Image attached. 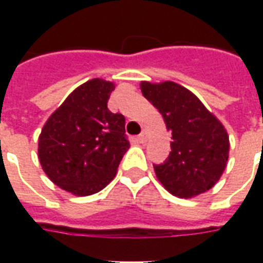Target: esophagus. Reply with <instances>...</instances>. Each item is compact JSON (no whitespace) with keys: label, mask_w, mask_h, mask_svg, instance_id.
Returning <instances> with one entry per match:
<instances>
[{"label":"esophagus","mask_w":263,"mask_h":263,"mask_svg":"<svg viewBox=\"0 0 263 263\" xmlns=\"http://www.w3.org/2000/svg\"><path fill=\"white\" fill-rule=\"evenodd\" d=\"M138 141L141 143H145L146 141H148V137H146V134H141L139 137H138Z\"/></svg>","instance_id":"34e87169"}]
</instances>
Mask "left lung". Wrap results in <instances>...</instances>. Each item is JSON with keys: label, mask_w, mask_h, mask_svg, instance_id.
<instances>
[{"label": "left lung", "mask_w": 263, "mask_h": 263, "mask_svg": "<svg viewBox=\"0 0 263 263\" xmlns=\"http://www.w3.org/2000/svg\"><path fill=\"white\" fill-rule=\"evenodd\" d=\"M139 86L172 135L169 158L163 165L154 166L162 186L180 198L196 197L214 187L230 154V139L221 121L175 81H141Z\"/></svg>", "instance_id": "left-lung-1"}]
</instances>
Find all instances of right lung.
<instances>
[{"label":"right lung","mask_w":263,"mask_h":263,"mask_svg":"<svg viewBox=\"0 0 263 263\" xmlns=\"http://www.w3.org/2000/svg\"><path fill=\"white\" fill-rule=\"evenodd\" d=\"M114 83L91 79L70 92L45 122L37 156L52 182L74 196L103 190L129 149L125 117L107 107Z\"/></svg>","instance_id":"right-lung-1"}]
</instances>
